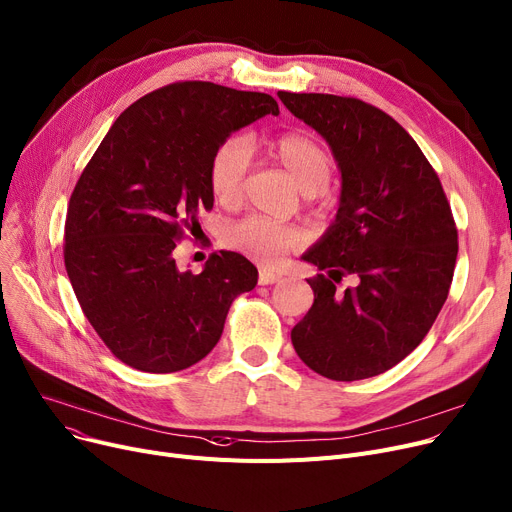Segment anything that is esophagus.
Listing matches in <instances>:
<instances>
[{
    "instance_id": "1",
    "label": "esophagus",
    "mask_w": 512,
    "mask_h": 512,
    "mask_svg": "<svg viewBox=\"0 0 512 512\" xmlns=\"http://www.w3.org/2000/svg\"><path fill=\"white\" fill-rule=\"evenodd\" d=\"M282 280V276L280 274H274V272H270V270H259V284H276V282H280Z\"/></svg>"
}]
</instances>
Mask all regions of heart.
Returning <instances> with one entry per match:
<instances>
[{
  "label": "heart",
  "mask_w": 512,
  "mask_h": 512,
  "mask_svg": "<svg viewBox=\"0 0 512 512\" xmlns=\"http://www.w3.org/2000/svg\"><path fill=\"white\" fill-rule=\"evenodd\" d=\"M278 164L290 174L305 195H315L328 186L334 159L328 149L307 134H284L272 145ZM251 168V145L247 139H228L213 153L209 182L222 205H238L245 197L247 174ZM305 232L297 226L251 215L226 232V245L245 257L274 265L282 255L303 247Z\"/></svg>",
  "instance_id": "b5f03b06"
}]
</instances>
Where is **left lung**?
I'll return each instance as SVG.
<instances>
[{"mask_svg": "<svg viewBox=\"0 0 512 512\" xmlns=\"http://www.w3.org/2000/svg\"><path fill=\"white\" fill-rule=\"evenodd\" d=\"M330 145L342 174L334 224L303 255L317 278L292 346L336 382L373 378L421 344L448 297L459 234L436 170L411 134L355 97L286 93ZM344 275L355 287L338 291Z\"/></svg>", "mask_w": 512, "mask_h": 512, "instance_id": "left-lung-1", "label": "left lung"}]
</instances>
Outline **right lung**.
Here are the masks:
<instances>
[{
	"label": "right lung",
	"mask_w": 512,
	"mask_h": 512,
	"mask_svg": "<svg viewBox=\"0 0 512 512\" xmlns=\"http://www.w3.org/2000/svg\"><path fill=\"white\" fill-rule=\"evenodd\" d=\"M278 116L272 95L184 80L124 110L80 174L64 263L80 309L126 365L172 373L218 344L232 301L257 284L240 253L180 272L174 249L213 207V153L242 126Z\"/></svg>",
	"instance_id": "1"
}]
</instances>
